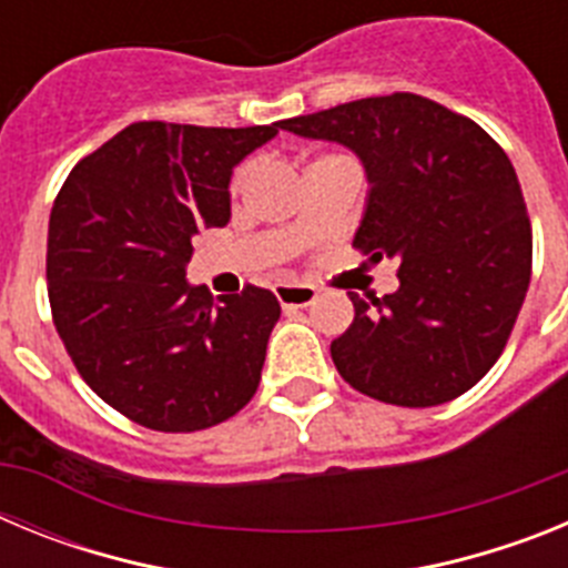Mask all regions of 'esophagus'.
<instances>
[{"label":"esophagus","instance_id":"esophagus-1","mask_svg":"<svg viewBox=\"0 0 568 568\" xmlns=\"http://www.w3.org/2000/svg\"><path fill=\"white\" fill-rule=\"evenodd\" d=\"M275 298L284 310L310 307L318 298V290L310 287V284H275Z\"/></svg>","mask_w":568,"mask_h":568}]
</instances>
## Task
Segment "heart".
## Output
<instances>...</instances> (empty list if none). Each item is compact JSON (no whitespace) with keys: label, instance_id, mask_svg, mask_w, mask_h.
I'll return each mask as SVG.
<instances>
[{"label":"heart","instance_id":"1","mask_svg":"<svg viewBox=\"0 0 568 568\" xmlns=\"http://www.w3.org/2000/svg\"><path fill=\"white\" fill-rule=\"evenodd\" d=\"M327 159H344V155H321V159H315V162H327ZM247 173H250V164H241V168L233 173V182H230V187L239 190L241 184H244V179H247Z\"/></svg>","mask_w":568,"mask_h":568}]
</instances>
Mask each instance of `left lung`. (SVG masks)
<instances>
[{
	"instance_id": "8db88e82",
	"label": "left lung",
	"mask_w": 568,
	"mask_h": 568,
	"mask_svg": "<svg viewBox=\"0 0 568 568\" xmlns=\"http://www.w3.org/2000/svg\"><path fill=\"white\" fill-rule=\"evenodd\" d=\"M281 128L361 155L373 187L353 247L400 264L395 293L349 295L353 324L329 344L341 378L395 406L464 395L504 353L531 278V224L509 155L480 124L418 93Z\"/></svg>"
}]
</instances>
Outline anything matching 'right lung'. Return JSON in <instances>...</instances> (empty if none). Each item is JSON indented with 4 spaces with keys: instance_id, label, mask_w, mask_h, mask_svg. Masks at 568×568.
Listing matches in <instances>:
<instances>
[{
    "instance_id": "add662e5",
    "label": "right lung",
    "mask_w": 568,
    "mask_h": 568,
    "mask_svg": "<svg viewBox=\"0 0 568 568\" xmlns=\"http://www.w3.org/2000/svg\"><path fill=\"white\" fill-rule=\"evenodd\" d=\"M135 122L84 155L48 227L53 324L84 384L155 433L233 418L258 389L281 307L247 284L190 287L195 235L230 222L235 164L278 133Z\"/></svg>"
}]
</instances>
